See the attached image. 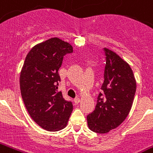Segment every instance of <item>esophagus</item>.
<instances>
[{"label":"esophagus","mask_w":153,"mask_h":153,"mask_svg":"<svg viewBox=\"0 0 153 153\" xmlns=\"http://www.w3.org/2000/svg\"><path fill=\"white\" fill-rule=\"evenodd\" d=\"M74 102L75 104H79V103L80 102V99L79 98H76V99L74 100Z\"/></svg>","instance_id":"obj_1"}]
</instances>
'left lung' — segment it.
I'll return each instance as SVG.
<instances>
[{"label":"left lung","instance_id":"1","mask_svg":"<svg viewBox=\"0 0 153 153\" xmlns=\"http://www.w3.org/2000/svg\"><path fill=\"white\" fill-rule=\"evenodd\" d=\"M106 65L104 81L94 111L87 116L93 132L107 133L128 117L132 108L137 83L131 67L114 51L104 48Z\"/></svg>","mask_w":153,"mask_h":153}]
</instances>
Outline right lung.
Here are the masks:
<instances>
[{
	"label": "right lung",
	"instance_id": "right-lung-1",
	"mask_svg": "<svg viewBox=\"0 0 153 153\" xmlns=\"http://www.w3.org/2000/svg\"><path fill=\"white\" fill-rule=\"evenodd\" d=\"M73 47L57 37L36 45L30 51L20 75V88L30 116L42 128L56 132L65 128L73 104L57 92L59 69Z\"/></svg>",
	"mask_w": 153,
	"mask_h": 153
}]
</instances>
